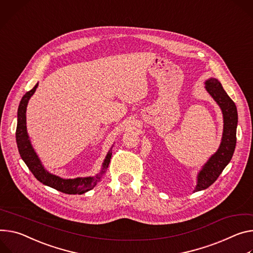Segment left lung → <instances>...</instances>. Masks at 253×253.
I'll list each match as a JSON object with an SVG mask.
<instances>
[{"instance_id":"left-lung-1","label":"left lung","mask_w":253,"mask_h":253,"mask_svg":"<svg viewBox=\"0 0 253 253\" xmlns=\"http://www.w3.org/2000/svg\"><path fill=\"white\" fill-rule=\"evenodd\" d=\"M205 88L216 101L223 114V135L218 150L209 158L198 173L197 186L194 192L209 188L216 181L226 166L230 163L236 146V128L238 114L235 103L227 95L221 83L210 78L205 83Z\"/></svg>"}]
</instances>
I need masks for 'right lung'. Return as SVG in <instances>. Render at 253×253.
I'll list each match as a JSON object with an SVG mask.
<instances>
[{
	"mask_svg": "<svg viewBox=\"0 0 253 253\" xmlns=\"http://www.w3.org/2000/svg\"><path fill=\"white\" fill-rule=\"evenodd\" d=\"M38 86V84L35 86L27 91L23 96L19 108H18V120H17V129H16V142L18 146V150L20 153L23 162L26 164L28 169L31 170L33 175L43 185L53 188L61 193L68 195H82L94 189L98 181L101 180V176L106 172L108 166L110 164L112 151L111 149L106 155V158L103 163L101 172L96 176H87V177H77V178H62L55 174L48 172L42 166L38 155L33 149L29 136L27 133L26 127V109L28 102L32 95L35 93V90Z\"/></svg>",
	"mask_w": 253,
	"mask_h": 253,
	"instance_id": "add662e5",
	"label": "right lung"
}]
</instances>
